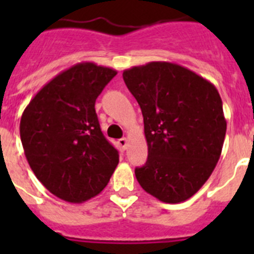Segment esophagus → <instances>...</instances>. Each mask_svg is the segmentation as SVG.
<instances>
[{"label": "esophagus", "mask_w": 254, "mask_h": 254, "mask_svg": "<svg viewBox=\"0 0 254 254\" xmlns=\"http://www.w3.org/2000/svg\"><path fill=\"white\" fill-rule=\"evenodd\" d=\"M118 145H120V147L122 150H126L127 149V146H128V141H127V138L126 137H122L118 140Z\"/></svg>", "instance_id": "obj_1"}]
</instances>
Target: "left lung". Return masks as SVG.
I'll return each instance as SVG.
<instances>
[{"label": "left lung", "instance_id": "8db88e82", "mask_svg": "<svg viewBox=\"0 0 254 254\" xmlns=\"http://www.w3.org/2000/svg\"><path fill=\"white\" fill-rule=\"evenodd\" d=\"M141 108L147 161L134 169L141 187L167 203L183 202L205 185L223 150L226 121L216 87L170 62L123 71Z\"/></svg>", "mask_w": 254, "mask_h": 254}]
</instances>
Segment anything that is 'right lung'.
Returning <instances> with one entry per match:
<instances>
[{
  "label": "right lung",
  "instance_id": "obj_1",
  "mask_svg": "<svg viewBox=\"0 0 254 254\" xmlns=\"http://www.w3.org/2000/svg\"><path fill=\"white\" fill-rule=\"evenodd\" d=\"M117 75L81 62L61 72L30 100L20 137L35 177L58 198L81 203L100 193L120 155L100 129L95 100Z\"/></svg>",
  "mask_w": 254,
  "mask_h": 254
}]
</instances>
